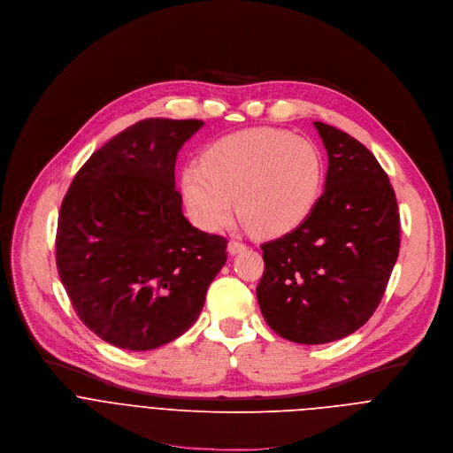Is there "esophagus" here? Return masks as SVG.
<instances>
[{
	"label": "esophagus",
	"instance_id": "esophagus-1",
	"mask_svg": "<svg viewBox=\"0 0 453 453\" xmlns=\"http://www.w3.org/2000/svg\"><path fill=\"white\" fill-rule=\"evenodd\" d=\"M242 250H246V242H242V241H239V239H232V241L228 242V251H230L232 255H235V253H239V251H242Z\"/></svg>",
	"mask_w": 453,
	"mask_h": 453
}]
</instances>
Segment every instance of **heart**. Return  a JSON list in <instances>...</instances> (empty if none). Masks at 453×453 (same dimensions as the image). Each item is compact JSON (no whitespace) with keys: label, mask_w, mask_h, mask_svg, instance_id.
I'll list each match as a JSON object with an SVG mask.
<instances>
[{"label":"heart","mask_w":453,"mask_h":453,"mask_svg":"<svg viewBox=\"0 0 453 453\" xmlns=\"http://www.w3.org/2000/svg\"><path fill=\"white\" fill-rule=\"evenodd\" d=\"M325 180L318 146L280 128H250L216 141L189 165L182 191L193 219L205 230L239 216L262 235L302 225L316 207Z\"/></svg>","instance_id":"obj_1"}]
</instances>
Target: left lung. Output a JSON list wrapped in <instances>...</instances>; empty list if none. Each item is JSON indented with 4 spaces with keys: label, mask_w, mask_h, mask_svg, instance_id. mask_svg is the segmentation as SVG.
<instances>
[{
    "label": "left lung",
    "mask_w": 453,
    "mask_h": 453,
    "mask_svg": "<svg viewBox=\"0 0 453 453\" xmlns=\"http://www.w3.org/2000/svg\"><path fill=\"white\" fill-rule=\"evenodd\" d=\"M328 153L325 193L293 232L260 244L257 300L280 337L323 344L353 334L377 311L400 251L389 178L357 139L314 121Z\"/></svg>",
    "instance_id": "left-lung-1"
}]
</instances>
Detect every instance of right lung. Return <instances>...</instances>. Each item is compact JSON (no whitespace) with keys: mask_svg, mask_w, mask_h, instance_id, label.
Listing matches in <instances>:
<instances>
[{"mask_svg":"<svg viewBox=\"0 0 453 453\" xmlns=\"http://www.w3.org/2000/svg\"><path fill=\"white\" fill-rule=\"evenodd\" d=\"M200 119H142L78 169L55 239L58 277L81 323L134 351L182 335L226 262V239L193 226L174 186Z\"/></svg>","mask_w":453,"mask_h":453,"instance_id":"1","label":"right lung"}]
</instances>
